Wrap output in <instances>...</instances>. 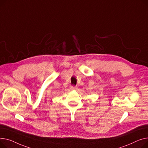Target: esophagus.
<instances>
[{"label": "esophagus", "mask_w": 148, "mask_h": 148, "mask_svg": "<svg viewBox=\"0 0 148 148\" xmlns=\"http://www.w3.org/2000/svg\"><path fill=\"white\" fill-rule=\"evenodd\" d=\"M77 88L76 87V86H71V90H76Z\"/></svg>", "instance_id": "34e87169"}]
</instances>
